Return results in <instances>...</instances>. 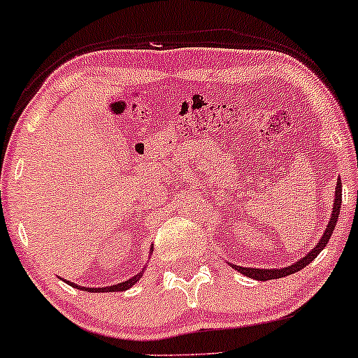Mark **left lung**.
I'll list each match as a JSON object with an SVG mask.
<instances>
[{
    "label": "left lung",
    "mask_w": 358,
    "mask_h": 358,
    "mask_svg": "<svg viewBox=\"0 0 358 358\" xmlns=\"http://www.w3.org/2000/svg\"><path fill=\"white\" fill-rule=\"evenodd\" d=\"M341 203H342V182L339 179V180H337V185H336L334 207H332V215L329 218V223H327V227H326V231L322 233V236H321L320 241H317L316 246L313 248L305 257H301L300 261H296L295 264H292V266L282 267V268H252V267H241V266H236V264H231L233 268H234V271H238L239 273H243V275L256 278V280H262V282L272 280V278H282V277L292 275V273L301 271V268L306 267L311 261H315V259L317 257V254H320L322 249L326 248V244L331 239L332 231H334V228H336L337 218H339Z\"/></svg>",
    "instance_id": "8db88e82"
}]
</instances>
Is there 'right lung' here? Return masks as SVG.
<instances>
[{
	"mask_svg": "<svg viewBox=\"0 0 358 358\" xmlns=\"http://www.w3.org/2000/svg\"><path fill=\"white\" fill-rule=\"evenodd\" d=\"M145 271V268H143ZM143 271H140L138 273H136V275H134L131 278H129V280H125V282H120V283H117V285H110V287H102V288H87V287H80V285H75V283L73 282H68V280H65V278H62V280H65L68 285H71V287H75V288H78V290H85V292H125V290H129L130 287H134L136 282L140 280L141 278V275H143Z\"/></svg>",
	"mask_w": 358,
	"mask_h": 358,
	"instance_id": "obj_1",
	"label": "right lung"
}]
</instances>
